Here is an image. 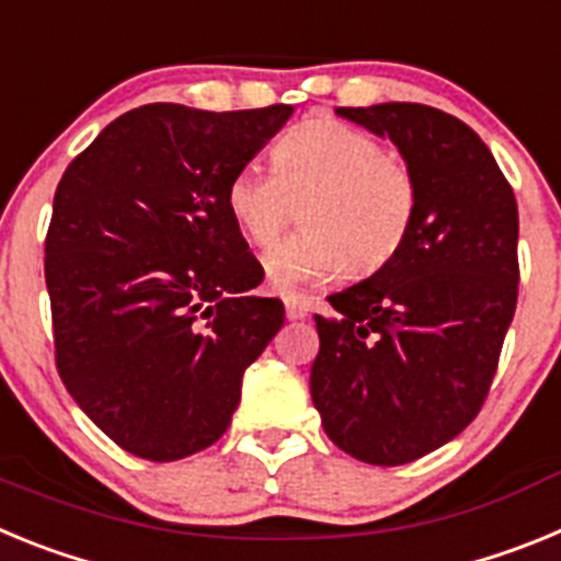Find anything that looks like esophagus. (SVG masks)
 <instances>
[{
  "mask_svg": "<svg viewBox=\"0 0 561 561\" xmlns=\"http://www.w3.org/2000/svg\"><path fill=\"white\" fill-rule=\"evenodd\" d=\"M284 306H286V317H289V320H306V317H309V300H306L304 295L284 291Z\"/></svg>",
  "mask_w": 561,
  "mask_h": 561,
  "instance_id": "34e87169",
  "label": "esophagus"
}]
</instances>
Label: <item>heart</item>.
Returning a JSON list of instances; mask_svg holds the SVG:
<instances>
[{"label": "heart", "mask_w": 561, "mask_h": 561, "mask_svg": "<svg viewBox=\"0 0 561 561\" xmlns=\"http://www.w3.org/2000/svg\"><path fill=\"white\" fill-rule=\"evenodd\" d=\"M272 168H238L227 185V210L252 247L270 250L300 205L306 230L266 255V275L280 289L329 284L345 272L374 275L399 255L413 230V165L351 123H297L275 142Z\"/></svg>", "instance_id": "b5f03b06"}]
</instances>
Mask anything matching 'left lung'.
<instances>
[{"label": "left lung", "instance_id": "8db88e82", "mask_svg": "<svg viewBox=\"0 0 561 561\" xmlns=\"http://www.w3.org/2000/svg\"><path fill=\"white\" fill-rule=\"evenodd\" d=\"M336 114L399 146L419 210L399 255L314 314L311 401L342 453L401 466L463 433L489 396L517 309V199L453 114L421 103Z\"/></svg>", "mask_w": 561, "mask_h": 561}]
</instances>
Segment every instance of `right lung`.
Here are the masks:
<instances>
[{
    "label": "right lung",
    "instance_id": "obj_1",
    "mask_svg": "<svg viewBox=\"0 0 561 561\" xmlns=\"http://www.w3.org/2000/svg\"><path fill=\"white\" fill-rule=\"evenodd\" d=\"M275 103L199 112L148 103L69 162L53 199L47 277L56 368L126 453L180 460L230 427L241 376L284 325L227 185L289 121Z\"/></svg>",
    "mask_w": 561,
    "mask_h": 561
}]
</instances>
